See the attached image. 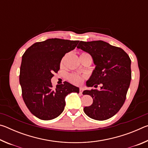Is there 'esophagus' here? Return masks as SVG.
<instances>
[{"label": "esophagus", "instance_id": "34e87169", "mask_svg": "<svg viewBox=\"0 0 148 148\" xmlns=\"http://www.w3.org/2000/svg\"><path fill=\"white\" fill-rule=\"evenodd\" d=\"M83 91H84V88H83V87H80V88H79V93L82 95V92H83Z\"/></svg>", "mask_w": 148, "mask_h": 148}]
</instances>
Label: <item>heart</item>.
<instances>
[{
    "label": "heart",
    "mask_w": 148,
    "mask_h": 148,
    "mask_svg": "<svg viewBox=\"0 0 148 148\" xmlns=\"http://www.w3.org/2000/svg\"><path fill=\"white\" fill-rule=\"evenodd\" d=\"M85 54H87V53L83 52V53H82L81 55H80V56H82V55H85ZM66 56H64L63 57H62V59H61V62H60V65H61V66H63L64 60H65V59H66ZM84 79V76H81V75L76 74V73L70 74L68 76V79L71 82V83L74 84L75 85L81 84L82 82H83Z\"/></svg>",
    "instance_id": "1"
}]
</instances>
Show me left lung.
I'll return each instance as SVG.
<instances>
[{
  "mask_svg": "<svg viewBox=\"0 0 148 148\" xmlns=\"http://www.w3.org/2000/svg\"><path fill=\"white\" fill-rule=\"evenodd\" d=\"M89 53L96 65L89 81L88 87L101 90H86L84 95H89L93 99L90 106L84 108L91 118L104 121L116 114L126 99L131 79V61L123 49L102 40L80 41L77 46Z\"/></svg>",
  "mask_w": 148,
  "mask_h": 148,
  "instance_id": "8db88e82",
  "label": "left lung"
}]
</instances>
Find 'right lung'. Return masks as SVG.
Wrapping results in <instances>:
<instances>
[{"instance_id": "obj_1", "label": "right lung", "mask_w": 148, "mask_h": 148, "mask_svg": "<svg viewBox=\"0 0 148 148\" xmlns=\"http://www.w3.org/2000/svg\"><path fill=\"white\" fill-rule=\"evenodd\" d=\"M79 40L50 38L36 42L22 56L19 83L22 97L29 111L38 118L51 120L63 112L64 99L79 88L67 82L53 88L51 79L60 69L64 55L73 50Z\"/></svg>"}]
</instances>
